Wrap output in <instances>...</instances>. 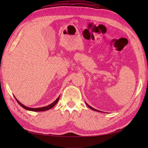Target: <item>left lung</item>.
I'll return each instance as SVG.
<instances>
[{
	"label": "left lung",
	"instance_id": "obj_1",
	"mask_svg": "<svg viewBox=\"0 0 148 148\" xmlns=\"http://www.w3.org/2000/svg\"><path fill=\"white\" fill-rule=\"evenodd\" d=\"M86 106H88V108H90L91 109H92V110H93V111H97V112H102V111H99V110H97V109H94V108H92V107H91L90 106H89L88 104V103L86 102Z\"/></svg>",
	"mask_w": 148,
	"mask_h": 148
}]
</instances>
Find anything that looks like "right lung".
Returning <instances> with one entry per match:
<instances>
[{
	"instance_id": "obj_1",
	"label": "right lung",
	"mask_w": 148,
	"mask_h": 148,
	"mask_svg": "<svg viewBox=\"0 0 148 148\" xmlns=\"http://www.w3.org/2000/svg\"><path fill=\"white\" fill-rule=\"evenodd\" d=\"M14 98H15V99H16V100L17 101V102L19 103V104H20L22 108H24V109H25L26 110H28V111H36V112H37V111H48V110H49V109H51L52 108H53V107H54L56 103H57V102H58V100H59V98H60V96L58 97L57 99H56V100H55L54 102H53L52 103H51V104H49V105H48V106H45V107H42V108H28V107H27V106H24L23 104H22V103L19 101V100L16 98V97H14Z\"/></svg>"
}]
</instances>
